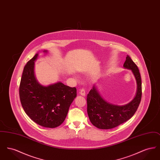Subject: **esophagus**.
<instances>
[{
	"label": "esophagus",
	"instance_id": "obj_1",
	"mask_svg": "<svg viewBox=\"0 0 160 160\" xmlns=\"http://www.w3.org/2000/svg\"><path fill=\"white\" fill-rule=\"evenodd\" d=\"M80 95H82V96H85L86 92H85L84 89H81L80 90Z\"/></svg>",
	"mask_w": 160,
	"mask_h": 160
}]
</instances>
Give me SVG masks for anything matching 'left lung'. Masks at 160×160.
<instances>
[{"mask_svg":"<svg viewBox=\"0 0 160 160\" xmlns=\"http://www.w3.org/2000/svg\"><path fill=\"white\" fill-rule=\"evenodd\" d=\"M131 69L137 80L136 96L129 103L119 106L109 104L102 99L93 86L87 95V110L92 123L99 129L113 128L128 121L135 114L142 99V80L136 63L127 56L123 64Z\"/></svg>","mask_w":160,"mask_h":160,"instance_id":"8db88e82","label":"left lung"}]
</instances>
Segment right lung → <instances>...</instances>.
<instances>
[{"instance_id": "obj_1", "label": "right lung", "mask_w": 160, "mask_h": 160, "mask_svg": "<svg viewBox=\"0 0 160 160\" xmlns=\"http://www.w3.org/2000/svg\"><path fill=\"white\" fill-rule=\"evenodd\" d=\"M38 55L36 54L24 67L19 87L20 99L25 113L33 122L46 128H56L65 119L69 106L76 97L77 89L61 82L47 87L38 83L33 73L34 61Z\"/></svg>"}]
</instances>
